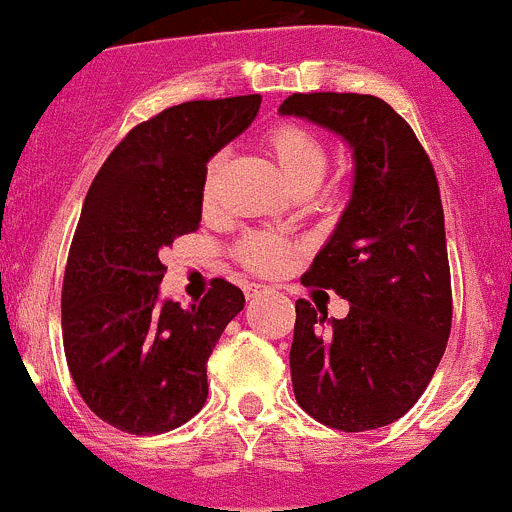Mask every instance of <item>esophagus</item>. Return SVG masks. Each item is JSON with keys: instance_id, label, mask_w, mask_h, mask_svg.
<instances>
[{"instance_id": "34e87169", "label": "esophagus", "mask_w": 512, "mask_h": 512, "mask_svg": "<svg viewBox=\"0 0 512 512\" xmlns=\"http://www.w3.org/2000/svg\"><path fill=\"white\" fill-rule=\"evenodd\" d=\"M261 291H263V286H256V283H254V286L246 288V298H256Z\"/></svg>"}]
</instances>
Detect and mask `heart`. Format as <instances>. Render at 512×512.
Here are the masks:
<instances>
[{
    "mask_svg": "<svg viewBox=\"0 0 512 512\" xmlns=\"http://www.w3.org/2000/svg\"><path fill=\"white\" fill-rule=\"evenodd\" d=\"M266 144L293 191H311L321 181L328 154L316 131L296 124V121H281L266 134ZM221 169H224V154L211 156L204 171V184H201V204L204 206L214 204ZM291 254L293 246L268 231L246 234L236 244V258L256 273H278L286 266Z\"/></svg>",
    "mask_w": 512,
    "mask_h": 512,
    "instance_id": "obj_1",
    "label": "heart"
}]
</instances>
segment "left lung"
Instances as JSON below:
<instances>
[{"label":"left lung","instance_id":"1","mask_svg":"<svg viewBox=\"0 0 512 512\" xmlns=\"http://www.w3.org/2000/svg\"><path fill=\"white\" fill-rule=\"evenodd\" d=\"M283 116L336 131L353 151V191L303 273L351 303L346 318L298 298L291 343L296 401L346 433L398 421L423 396L453 321L443 204L426 149L371 94H291Z\"/></svg>","mask_w":512,"mask_h":512}]
</instances>
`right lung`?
I'll return each instance as SVG.
<instances>
[{"mask_svg": "<svg viewBox=\"0 0 512 512\" xmlns=\"http://www.w3.org/2000/svg\"><path fill=\"white\" fill-rule=\"evenodd\" d=\"M258 106V94L169 106L136 124L91 181L64 271V353L86 406L124 433L184 426L209 396L206 361L244 293L214 278L189 308L161 303V251L199 229L206 161Z\"/></svg>", "mask_w": 512, "mask_h": 512, "instance_id": "add662e5", "label": "right lung"}]
</instances>
